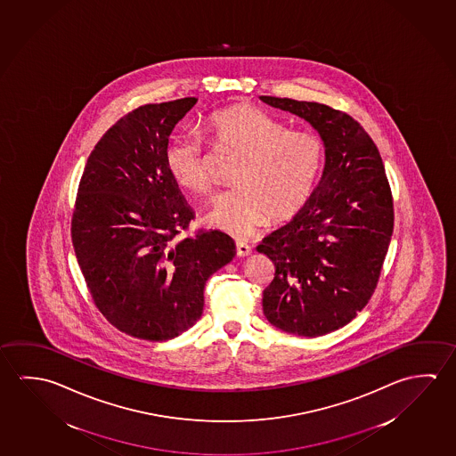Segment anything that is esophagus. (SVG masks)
<instances>
[{"mask_svg":"<svg viewBox=\"0 0 456 456\" xmlns=\"http://www.w3.org/2000/svg\"><path fill=\"white\" fill-rule=\"evenodd\" d=\"M251 247L245 243V241H237V254H239L240 257H247L251 254Z\"/></svg>","mask_w":456,"mask_h":456,"instance_id":"1","label":"esophagus"}]
</instances>
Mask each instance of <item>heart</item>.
Returning <instances> with one entry per match:
<instances>
[{
	"label": "heart",
	"instance_id": "1",
	"mask_svg": "<svg viewBox=\"0 0 456 456\" xmlns=\"http://www.w3.org/2000/svg\"><path fill=\"white\" fill-rule=\"evenodd\" d=\"M207 134L216 150L240 157L232 176L237 186L216 195L205 217L209 225L247 239L265 219H291L312 199L326 157L320 134L289 130L251 105L213 112ZM165 164L178 186L208 194L211 180L200 140L176 136L165 151Z\"/></svg>",
	"mask_w": 456,
	"mask_h": 456
}]
</instances>
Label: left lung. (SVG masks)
Here are the masks:
<instances>
[{"mask_svg":"<svg viewBox=\"0 0 456 456\" xmlns=\"http://www.w3.org/2000/svg\"><path fill=\"white\" fill-rule=\"evenodd\" d=\"M259 98L305 119L326 146L312 199L257 247L275 264L262 308L284 332L324 336L344 328L372 297L395 225L391 189L375 142L346 112L314 102Z\"/></svg>","mask_w":456,"mask_h":456,"instance_id":"1","label":"left lung"}]
</instances>
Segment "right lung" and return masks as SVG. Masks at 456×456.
<instances>
[{"instance_id": "obj_1", "label": "right lung", "mask_w": 456, "mask_h": 456, "mask_svg": "<svg viewBox=\"0 0 456 456\" xmlns=\"http://www.w3.org/2000/svg\"><path fill=\"white\" fill-rule=\"evenodd\" d=\"M197 103L187 97L136 108L90 152L71 239L98 310L127 336L162 342L192 328L209 276L235 256L219 231L183 237L194 211L165 164L168 136Z\"/></svg>"}]
</instances>
